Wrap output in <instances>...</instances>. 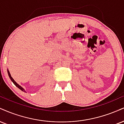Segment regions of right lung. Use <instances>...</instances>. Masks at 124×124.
<instances>
[{
	"label": "right lung",
	"mask_w": 124,
	"mask_h": 124,
	"mask_svg": "<svg viewBox=\"0 0 124 124\" xmlns=\"http://www.w3.org/2000/svg\"><path fill=\"white\" fill-rule=\"evenodd\" d=\"M7 73H8V76H9V77H10V79H11V81H12V82H13V83H14V85H16V86H17V87H18V88H19V89H21V91H23V92H26V91H25V89H23V88H22V86H21L20 85H19V84H17V83H16V81H15V80H14V79H13V77H11V74H10V71H9V70H8V69H7Z\"/></svg>",
	"instance_id": "add662e5"
}]
</instances>
